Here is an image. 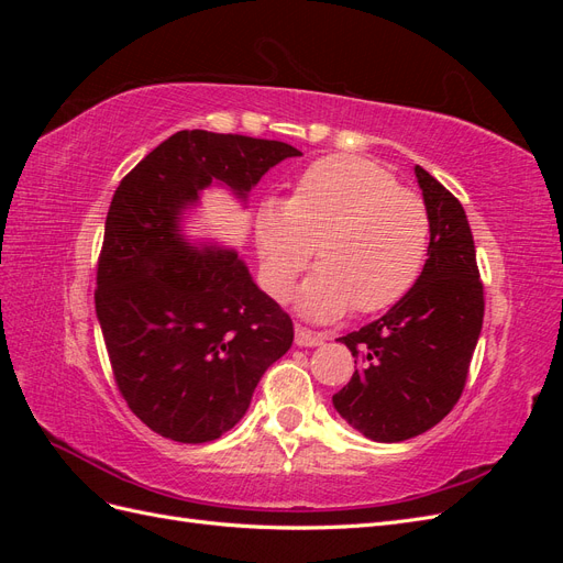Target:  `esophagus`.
I'll use <instances>...</instances> for the list:
<instances>
[{"mask_svg": "<svg viewBox=\"0 0 563 563\" xmlns=\"http://www.w3.org/2000/svg\"><path fill=\"white\" fill-rule=\"evenodd\" d=\"M323 340H327V335L323 333L310 331L305 327H296V345H300V347H317L323 343Z\"/></svg>", "mask_w": 563, "mask_h": 563, "instance_id": "34e87169", "label": "esophagus"}]
</instances>
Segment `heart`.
<instances>
[{
	"mask_svg": "<svg viewBox=\"0 0 563 563\" xmlns=\"http://www.w3.org/2000/svg\"><path fill=\"white\" fill-rule=\"evenodd\" d=\"M430 232L422 197L399 187L380 164L354 155L312 162L286 201H263L255 218L263 284L275 300L291 298L314 249L319 269L300 298L314 319L397 305L422 275Z\"/></svg>",
	"mask_w": 563,
	"mask_h": 563,
	"instance_id": "heart-1",
	"label": "heart"
}]
</instances>
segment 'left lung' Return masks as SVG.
Returning <instances> with one entry per match:
<instances>
[{
    "mask_svg": "<svg viewBox=\"0 0 563 563\" xmlns=\"http://www.w3.org/2000/svg\"><path fill=\"white\" fill-rule=\"evenodd\" d=\"M428 203L430 258L416 286L345 343L360 364L333 406L373 441H404L444 420L463 395L482 333L484 284L463 203L416 166Z\"/></svg>",
    "mask_w": 563,
    "mask_h": 563,
    "instance_id": "left-lung-1",
    "label": "left lung"
}]
</instances>
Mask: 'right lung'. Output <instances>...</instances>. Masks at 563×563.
Wrapping results in <instances>:
<instances>
[{
	"instance_id": "obj_1",
	"label": "right lung",
	"mask_w": 563,
	"mask_h": 563,
	"mask_svg": "<svg viewBox=\"0 0 563 563\" xmlns=\"http://www.w3.org/2000/svg\"><path fill=\"white\" fill-rule=\"evenodd\" d=\"M300 152L251 135L178 131L119 183L96 272V314L119 395L152 432L203 444L232 430L294 321L232 251H195L180 211L211 180L246 195Z\"/></svg>"
}]
</instances>
